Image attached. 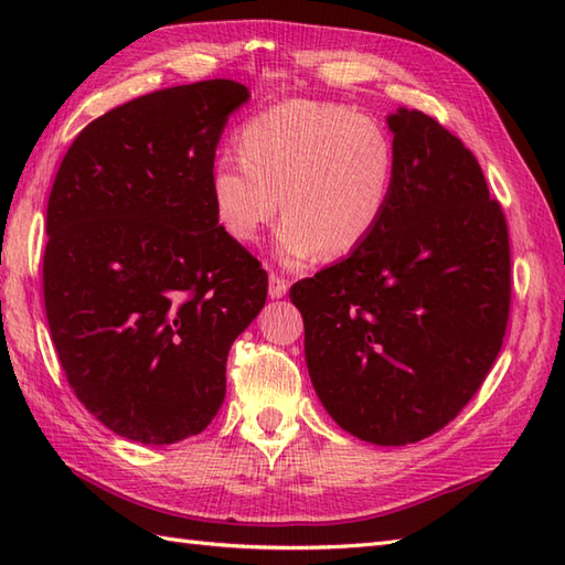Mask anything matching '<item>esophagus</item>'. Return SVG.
Instances as JSON below:
<instances>
[{"instance_id":"34e87169","label":"esophagus","mask_w":565,"mask_h":565,"mask_svg":"<svg viewBox=\"0 0 565 565\" xmlns=\"http://www.w3.org/2000/svg\"><path fill=\"white\" fill-rule=\"evenodd\" d=\"M286 291H289V284H286L281 276L269 274V296L271 298H284Z\"/></svg>"}]
</instances>
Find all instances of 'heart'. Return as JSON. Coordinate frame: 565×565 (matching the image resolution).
Here are the masks:
<instances>
[{"label": "heart", "instance_id": "obj_1", "mask_svg": "<svg viewBox=\"0 0 565 565\" xmlns=\"http://www.w3.org/2000/svg\"><path fill=\"white\" fill-rule=\"evenodd\" d=\"M239 158L221 154L209 174L213 215L237 245H255L286 215L274 252L301 267L320 252L340 259L364 247L386 218L395 148L386 128L342 104L291 99L239 130Z\"/></svg>", "mask_w": 565, "mask_h": 565}]
</instances>
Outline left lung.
I'll return each instance as SVG.
<instances>
[{
    "label": "left lung",
    "instance_id": "8db88e82",
    "mask_svg": "<svg viewBox=\"0 0 565 565\" xmlns=\"http://www.w3.org/2000/svg\"><path fill=\"white\" fill-rule=\"evenodd\" d=\"M395 182L364 247L294 284L306 364L350 435L405 447L435 435L481 388L510 313V239L463 142L423 111L386 116Z\"/></svg>",
    "mask_w": 565,
    "mask_h": 565
}]
</instances>
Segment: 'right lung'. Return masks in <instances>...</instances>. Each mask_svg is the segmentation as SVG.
I'll use <instances>...</instances> for the list:
<instances>
[{
  "instance_id": "right-lung-1",
  "label": "right lung",
  "mask_w": 565,
  "mask_h": 565,
  "mask_svg": "<svg viewBox=\"0 0 565 565\" xmlns=\"http://www.w3.org/2000/svg\"><path fill=\"white\" fill-rule=\"evenodd\" d=\"M247 102L233 79L146 94L84 128L55 174L47 328L79 403L130 441L209 427L231 344L267 301V271L209 194L227 118Z\"/></svg>"
}]
</instances>
